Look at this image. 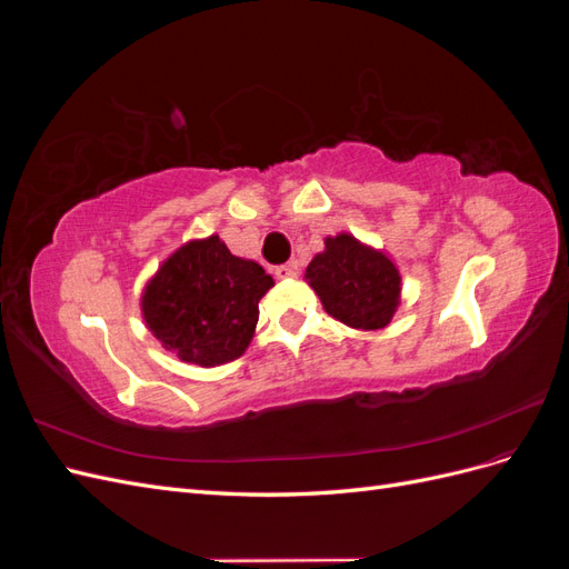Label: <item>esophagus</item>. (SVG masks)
<instances>
[{"mask_svg": "<svg viewBox=\"0 0 569 569\" xmlns=\"http://www.w3.org/2000/svg\"><path fill=\"white\" fill-rule=\"evenodd\" d=\"M274 278H297V266L295 263H284V266H278L274 268Z\"/></svg>", "mask_w": 569, "mask_h": 569, "instance_id": "1", "label": "esophagus"}]
</instances>
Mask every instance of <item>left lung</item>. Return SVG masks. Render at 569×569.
<instances>
[{
	"instance_id": "left-lung-1",
	"label": "left lung",
	"mask_w": 569,
	"mask_h": 569,
	"mask_svg": "<svg viewBox=\"0 0 569 569\" xmlns=\"http://www.w3.org/2000/svg\"><path fill=\"white\" fill-rule=\"evenodd\" d=\"M325 311L356 330H382L396 313L401 274L382 251L341 232L325 239V251L306 268Z\"/></svg>"
}]
</instances>
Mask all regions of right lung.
I'll use <instances>...</instances> for the list:
<instances>
[{"instance_id": "obj_1", "label": "right lung", "mask_w": 569, "mask_h": 569, "mask_svg": "<svg viewBox=\"0 0 569 569\" xmlns=\"http://www.w3.org/2000/svg\"><path fill=\"white\" fill-rule=\"evenodd\" d=\"M270 274L232 256L218 234L192 239L161 263L142 295V316L163 349L213 368L239 358L253 337Z\"/></svg>"}]
</instances>
